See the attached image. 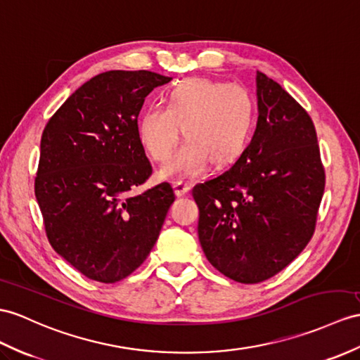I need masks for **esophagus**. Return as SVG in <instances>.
Returning <instances> with one entry per match:
<instances>
[{"label":"esophagus","mask_w":360,"mask_h":360,"mask_svg":"<svg viewBox=\"0 0 360 360\" xmlns=\"http://www.w3.org/2000/svg\"><path fill=\"white\" fill-rule=\"evenodd\" d=\"M174 189H175V195H177V197H183V195H186L188 192L191 191V185H189V183L175 181V183H174Z\"/></svg>","instance_id":"esophagus-1"}]
</instances>
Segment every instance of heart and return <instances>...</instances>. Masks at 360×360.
Returning <instances> with one entry per match:
<instances>
[{
  "label": "heart",
  "mask_w": 360,
  "mask_h": 360,
  "mask_svg": "<svg viewBox=\"0 0 360 360\" xmlns=\"http://www.w3.org/2000/svg\"><path fill=\"white\" fill-rule=\"evenodd\" d=\"M255 122V102L241 85L210 79H188L168 91L165 108L151 107L139 117L140 143L154 162L169 159L179 140L186 142L166 163L163 179L195 175L209 162L233 163L244 153Z\"/></svg>",
  "instance_id": "b5f03b06"
}]
</instances>
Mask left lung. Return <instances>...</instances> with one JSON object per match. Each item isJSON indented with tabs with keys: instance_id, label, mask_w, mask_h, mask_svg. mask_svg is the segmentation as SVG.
Returning <instances> with one entry per match:
<instances>
[{
	"instance_id": "left-lung-1",
	"label": "left lung",
	"mask_w": 360,
	"mask_h": 360,
	"mask_svg": "<svg viewBox=\"0 0 360 360\" xmlns=\"http://www.w3.org/2000/svg\"><path fill=\"white\" fill-rule=\"evenodd\" d=\"M258 124L229 169L195 185L198 240L236 283L276 275L311 240L326 188L313 122L281 85L257 73Z\"/></svg>"
}]
</instances>
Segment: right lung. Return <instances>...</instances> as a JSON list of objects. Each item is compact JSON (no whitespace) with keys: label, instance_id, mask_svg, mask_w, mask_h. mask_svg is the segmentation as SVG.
Listing matches in <instances>:
<instances>
[{"label":"right lung","instance_id":"obj_1","mask_svg":"<svg viewBox=\"0 0 360 360\" xmlns=\"http://www.w3.org/2000/svg\"><path fill=\"white\" fill-rule=\"evenodd\" d=\"M171 77L111 70L91 77L50 117L34 195L51 248L94 281L112 284L142 264L175 200L153 174L137 133L145 98Z\"/></svg>","mask_w":360,"mask_h":360}]
</instances>
